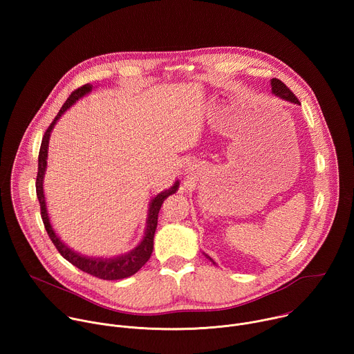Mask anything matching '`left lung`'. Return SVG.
<instances>
[{"instance_id":"1","label":"left lung","mask_w":354,"mask_h":354,"mask_svg":"<svg viewBox=\"0 0 354 354\" xmlns=\"http://www.w3.org/2000/svg\"><path fill=\"white\" fill-rule=\"evenodd\" d=\"M270 84H272V92L276 95V96H279V97H281V99H284V100H288V102H291V104H299V100L295 97V95L290 91V88H287L286 86V84L284 82H281L280 80H277V78H272L270 80ZM209 258V257H207ZM213 263H214V261L212 259V258H209Z\"/></svg>"}]
</instances>
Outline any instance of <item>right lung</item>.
Masks as SVG:
<instances>
[{
	"label": "right lung",
	"instance_id": "right-lung-1",
	"mask_svg": "<svg viewBox=\"0 0 354 354\" xmlns=\"http://www.w3.org/2000/svg\"><path fill=\"white\" fill-rule=\"evenodd\" d=\"M92 91V85L86 84L82 85L81 88L75 89L66 100V104L62 106L60 112L57 113V116L55 118V120L50 123L48 129L46 130L43 140H41V145H40V151H39V167H37V176H36V194L39 198L40 203V214H41V220L44 224V228L52 239V242L55 243V246L57 248V250L60 252V255L68 261L70 263H73L75 268H78L80 270L92 274L97 279H104V280H120V279H126L133 276L134 273H137L149 259L151 254H153L154 249V234L157 230V224H158V213L160 209L164 203V200L171 196L172 193H175L179 187V182L176 180L174 183V186L168 190H164L161 193H158L149 203V209H148V217H147V228L144 232V236L141 239V242L133 249L130 250L129 254L116 257V258H89V257H84L77 254L75 250H73L71 248H68L55 232L52 224H50V218L47 214V209H46V198H44V192H43V176L46 172V167H47V149H48V140H50V133H52L55 124L57 123V120L62 118V115L70 109L78 99H81L82 96H85L86 93H89Z\"/></svg>",
	"mask_w": 354,
	"mask_h": 354
}]
</instances>
